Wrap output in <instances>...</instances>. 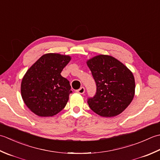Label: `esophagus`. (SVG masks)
<instances>
[{
  "label": "esophagus",
  "instance_id": "1",
  "mask_svg": "<svg viewBox=\"0 0 160 160\" xmlns=\"http://www.w3.org/2000/svg\"><path fill=\"white\" fill-rule=\"evenodd\" d=\"M76 92H77V93H79V94H83L84 92H85V88H84V87H81L79 89H78V90H76Z\"/></svg>",
  "mask_w": 160,
  "mask_h": 160
}]
</instances>
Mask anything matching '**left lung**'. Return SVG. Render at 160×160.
Instances as JSON below:
<instances>
[{"label":"left lung","mask_w":160,"mask_h":160,"mask_svg":"<svg viewBox=\"0 0 160 160\" xmlns=\"http://www.w3.org/2000/svg\"><path fill=\"white\" fill-rule=\"evenodd\" d=\"M87 64L97 86L95 94L88 99L90 109L104 117L119 115L134 97L132 73L119 61L108 55L94 57Z\"/></svg>","instance_id":"8db88e82"}]
</instances>
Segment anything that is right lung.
<instances>
[{
    "label": "right lung",
    "instance_id": "1",
    "mask_svg": "<svg viewBox=\"0 0 160 160\" xmlns=\"http://www.w3.org/2000/svg\"><path fill=\"white\" fill-rule=\"evenodd\" d=\"M70 57L46 54L30 67L21 82V95L25 105L40 117H52L66 106L72 93L70 82L61 75Z\"/></svg>",
    "mask_w": 160,
    "mask_h": 160
}]
</instances>
